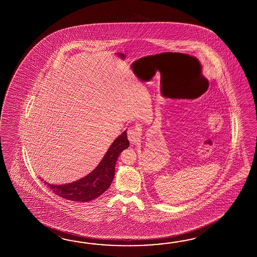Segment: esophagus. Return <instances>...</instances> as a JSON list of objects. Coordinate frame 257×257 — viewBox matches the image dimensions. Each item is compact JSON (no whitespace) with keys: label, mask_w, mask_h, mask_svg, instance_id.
I'll return each mask as SVG.
<instances>
[{"label":"esophagus","mask_w":257,"mask_h":257,"mask_svg":"<svg viewBox=\"0 0 257 257\" xmlns=\"http://www.w3.org/2000/svg\"><path fill=\"white\" fill-rule=\"evenodd\" d=\"M141 131L139 128H137L135 126L130 127L127 130V138L130 140L131 143H138L141 141Z\"/></svg>","instance_id":"34e87169"}]
</instances>
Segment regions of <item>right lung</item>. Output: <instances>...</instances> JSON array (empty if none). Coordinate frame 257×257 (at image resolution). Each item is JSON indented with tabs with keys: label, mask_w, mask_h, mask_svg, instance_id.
<instances>
[{
	"label": "right lung",
	"mask_w": 257,
	"mask_h": 257,
	"mask_svg": "<svg viewBox=\"0 0 257 257\" xmlns=\"http://www.w3.org/2000/svg\"><path fill=\"white\" fill-rule=\"evenodd\" d=\"M128 146L130 142L124 131L112 143L97 167L87 176L66 185H52L47 182L44 184L57 196L68 200L77 202L93 200L109 188L115 176V162L121 152Z\"/></svg>",
	"instance_id": "right-lung-1"
}]
</instances>
